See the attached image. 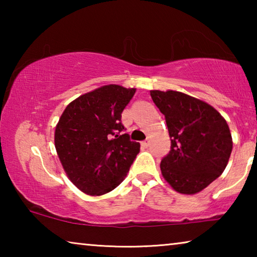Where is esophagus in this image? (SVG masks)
<instances>
[{
	"label": "esophagus",
	"instance_id": "esophagus-1",
	"mask_svg": "<svg viewBox=\"0 0 257 257\" xmlns=\"http://www.w3.org/2000/svg\"><path fill=\"white\" fill-rule=\"evenodd\" d=\"M150 144H151V141H150L149 138L145 139L144 142H142V146L144 147V149H146V147H149V146H150Z\"/></svg>",
	"mask_w": 257,
	"mask_h": 257
}]
</instances>
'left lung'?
Here are the masks:
<instances>
[{"label": "left lung", "mask_w": 257, "mask_h": 257, "mask_svg": "<svg viewBox=\"0 0 257 257\" xmlns=\"http://www.w3.org/2000/svg\"><path fill=\"white\" fill-rule=\"evenodd\" d=\"M165 116L171 150L161 161L162 176L180 194L194 195L219 178L232 151L229 125L210 104L176 90H151Z\"/></svg>", "instance_id": "8db88e82"}]
</instances>
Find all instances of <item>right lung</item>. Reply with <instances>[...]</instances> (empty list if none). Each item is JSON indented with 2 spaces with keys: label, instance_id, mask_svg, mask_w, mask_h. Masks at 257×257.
<instances>
[{
  "label": "right lung",
  "instance_id": "add662e5",
  "mask_svg": "<svg viewBox=\"0 0 257 257\" xmlns=\"http://www.w3.org/2000/svg\"><path fill=\"white\" fill-rule=\"evenodd\" d=\"M136 89L106 85L81 95L63 111L54 144L61 164L82 193L99 196L118 187L141 144L122 134L121 113Z\"/></svg>",
  "mask_w": 257,
  "mask_h": 257
}]
</instances>
